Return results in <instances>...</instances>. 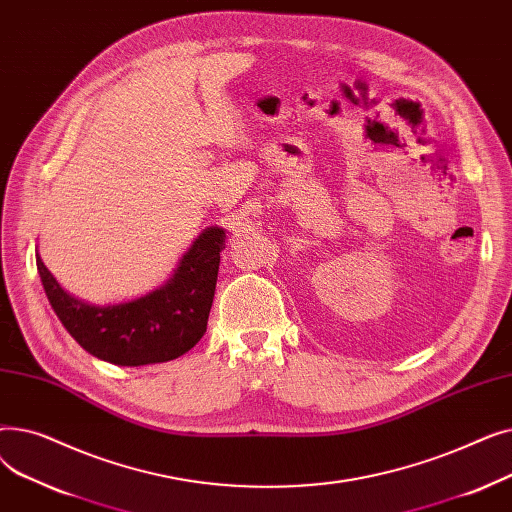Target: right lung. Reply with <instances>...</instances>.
Masks as SVG:
<instances>
[{
    "mask_svg": "<svg viewBox=\"0 0 512 512\" xmlns=\"http://www.w3.org/2000/svg\"><path fill=\"white\" fill-rule=\"evenodd\" d=\"M224 242V228H205L164 284L116 305L72 297L39 255L37 270L51 309L87 353L114 365L141 367L178 359L205 334Z\"/></svg>",
    "mask_w": 512,
    "mask_h": 512,
    "instance_id": "add662e5",
    "label": "right lung"
}]
</instances>
